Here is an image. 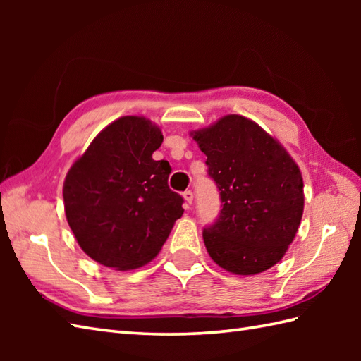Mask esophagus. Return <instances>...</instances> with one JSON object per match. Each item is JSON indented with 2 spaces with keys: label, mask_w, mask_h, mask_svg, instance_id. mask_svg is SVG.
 <instances>
[{
  "label": "esophagus",
  "mask_w": 361,
  "mask_h": 361,
  "mask_svg": "<svg viewBox=\"0 0 361 361\" xmlns=\"http://www.w3.org/2000/svg\"><path fill=\"white\" fill-rule=\"evenodd\" d=\"M183 198H185V206H186V208H189V206L192 204V200H194L192 190H185V192H183Z\"/></svg>",
  "instance_id": "34e87169"
}]
</instances>
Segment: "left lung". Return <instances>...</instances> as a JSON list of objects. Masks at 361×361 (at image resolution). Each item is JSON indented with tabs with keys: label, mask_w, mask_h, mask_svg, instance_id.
Returning a JSON list of instances; mask_svg holds the SVG:
<instances>
[{
	"label": "left lung",
	"mask_w": 361,
	"mask_h": 361,
	"mask_svg": "<svg viewBox=\"0 0 361 361\" xmlns=\"http://www.w3.org/2000/svg\"><path fill=\"white\" fill-rule=\"evenodd\" d=\"M220 190L221 211L203 229L211 259L250 276L276 265L293 242L304 211V183L295 159L255 121L226 114L190 133Z\"/></svg>",
	"instance_id": "left-lung-1"
}]
</instances>
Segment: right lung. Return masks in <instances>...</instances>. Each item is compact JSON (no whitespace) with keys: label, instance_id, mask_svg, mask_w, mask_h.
<instances>
[{"label":"right lung","instance_id":"right-lung-1","mask_svg":"<svg viewBox=\"0 0 361 361\" xmlns=\"http://www.w3.org/2000/svg\"><path fill=\"white\" fill-rule=\"evenodd\" d=\"M161 128L142 116H122L74 161L63 183L68 225L91 259L135 270L155 257L183 209L169 189L171 166L155 161Z\"/></svg>","mask_w":361,"mask_h":361}]
</instances>
